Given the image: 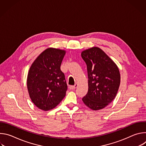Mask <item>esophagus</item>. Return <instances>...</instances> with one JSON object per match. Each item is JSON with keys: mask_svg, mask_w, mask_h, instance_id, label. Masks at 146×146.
<instances>
[{"mask_svg": "<svg viewBox=\"0 0 146 146\" xmlns=\"http://www.w3.org/2000/svg\"><path fill=\"white\" fill-rule=\"evenodd\" d=\"M77 87V84H75L74 86H70V87H69V88H70V90H74V89L76 88Z\"/></svg>", "mask_w": 146, "mask_h": 146, "instance_id": "1", "label": "esophagus"}]
</instances>
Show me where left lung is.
I'll return each mask as SVG.
<instances>
[{
    "label": "left lung",
    "mask_w": 146,
    "mask_h": 146,
    "mask_svg": "<svg viewBox=\"0 0 146 146\" xmlns=\"http://www.w3.org/2000/svg\"><path fill=\"white\" fill-rule=\"evenodd\" d=\"M88 77V91L82 100L93 110L103 109L115 98L120 84V74L116 64L99 47L83 51Z\"/></svg>",
    "instance_id": "8db88e82"
}]
</instances>
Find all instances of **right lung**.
Masks as SVG:
<instances>
[{"instance_id": "obj_1", "label": "right lung", "mask_w": 146, "mask_h": 146, "mask_svg": "<svg viewBox=\"0 0 146 146\" xmlns=\"http://www.w3.org/2000/svg\"><path fill=\"white\" fill-rule=\"evenodd\" d=\"M65 50L48 48L32 64L27 77L29 96L38 109L48 111L55 108L64 98L68 86L60 70Z\"/></svg>"}]
</instances>
